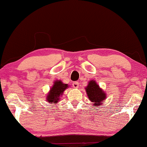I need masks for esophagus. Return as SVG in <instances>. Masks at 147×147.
I'll use <instances>...</instances> for the list:
<instances>
[{
    "label": "esophagus",
    "instance_id": "34e87169",
    "mask_svg": "<svg viewBox=\"0 0 147 147\" xmlns=\"http://www.w3.org/2000/svg\"><path fill=\"white\" fill-rule=\"evenodd\" d=\"M72 85H73V87L74 88H78V87H79V83H78V82H74V83L72 84Z\"/></svg>",
    "mask_w": 147,
    "mask_h": 147
}]
</instances>
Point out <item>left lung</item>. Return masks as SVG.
I'll return each mask as SVG.
<instances>
[{"label":"left lung","instance_id":"8db88e82","mask_svg":"<svg viewBox=\"0 0 147 147\" xmlns=\"http://www.w3.org/2000/svg\"><path fill=\"white\" fill-rule=\"evenodd\" d=\"M86 91L89 100L96 107L101 106L102 102L106 98V94L100 88L94 80L89 82L88 86L86 88Z\"/></svg>","mask_w":147,"mask_h":147}]
</instances>
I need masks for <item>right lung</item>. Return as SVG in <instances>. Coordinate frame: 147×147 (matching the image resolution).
Wrapping results in <instances>:
<instances>
[{
  "mask_svg": "<svg viewBox=\"0 0 147 147\" xmlns=\"http://www.w3.org/2000/svg\"><path fill=\"white\" fill-rule=\"evenodd\" d=\"M67 88L68 85L67 84H63L61 80H56L46 96V100L50 104H57L60 97L63 95V92Z\"/></svg>",
  "mask_w": 147,
  "mask_h": 147,
  "instance_id": "obj_1",
  "label": "right lung"
}]
</instances>
